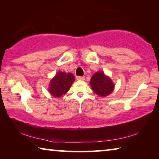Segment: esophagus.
Returning <instances> with one entry per match:
<instances>
[{"label":"esophagus","mask_w":159,"mask_h":159,"mask_svg":"<svg viewBox=\"0 0 159 159\" xmlns=\"http://www.w3.org/2000/svg\"><path fill=\"white\" fill-rule=\"evenodd\" d=\"M77 80H85V77H77Z\"/></svg>","instance_id":"34e87169"}]
</instances>
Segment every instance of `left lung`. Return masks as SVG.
Masks as SVG:
<instances>
[{"label":"left lung","instance_id":"obj_1","mask_svg":"<svg viewBox=\"0 0 159 159\" xmlns=\"http://www.w3.org/2000/svg\"><path fill=\"white\" fill-rule=\"evenodd\" d=\"M90 84L93 92L101 97L110 95L114 91L115 87L112 80L102 71H97L93 75Z\"/></svg>","mask_w":159,"mask_h":159}]
</instances>
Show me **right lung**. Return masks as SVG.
<instances>
[{
	"label": "right lung",
	"mask_w": 159,
	"mask_h": 159,
	"mask_svg": "<svg viewBox=\"0 0 159 159\" xmlns=\"http://www.w3.org/2000/svg\"><path fill=\"white\" fill-rule=\"evenodd\" d=\"M75 80V76L71 73L59 71L51 80L48 90L54 98L61 97L68 92Z\"/></svg>",
	"instance_id": "obj_1"
}]
</instances>
